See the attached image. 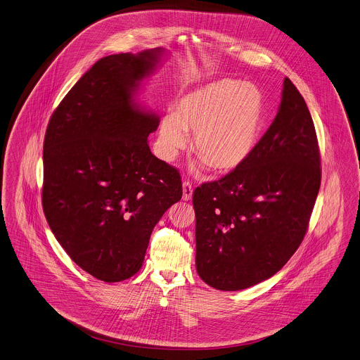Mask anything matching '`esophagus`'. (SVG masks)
Listing matches in <instances>:
<instances>
[{"label":"esophagus","mask_w":360,"mask_h":360,"mask_svg":"<svg viewBox=\"0 0 360 360\" xmlns=\"http://www.w3.org/2000/svg\"><path fill=\"white\" fill-rule=\"evenodd\" d=\"M182 191H184L182 198H184L185 201H189V200L192 198V194H193V186H192V184L185 181V182L182 184Z\"/></svg>","instance_id":"1"}]
</instances>
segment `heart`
<instances>
[{"mask_svg": "<svg viewBox=\"0 0 360 360\" xmlns=\"http://www.w3.org/2000/svg\"><path fill=\"white\" fill-rule=\"evenodd\" d=\"M263 124V97L250 83L221 78L185 94L159 127L160 156L171 162L186 146L200 167L227 174L243 166L253 152Z\"/></svg>", "mask_w": 360, "mask_h": 360, "instance_id": "obj_1", "label": "heart"}]
</instances>
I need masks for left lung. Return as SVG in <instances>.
<instances>
[{
  "instance_id": "left-lung-1",
  "label": "left lung",
  "mask_w": 360,
  "mask_h": 360,
  "mask_svg": "<svg viewBox=\"0 0 360 360\" xmlns=\"http://www.w3.org/2000/svg\"><path fill=\"white\" fill-rule=\"evenodd\" d=\"M319 186L315 126L285 78L277 116L248 160L194 191L197 274L227 292L273 277L300 247Z\"/></svg>"
}]
</instances>
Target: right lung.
Returning <instances> with one entry per match:
<instances>
[{"label":"right lung","mask_w":360,"mask_h":360,"mask_svg":"<svg viewBox=\"0 0 360 360\" xmlns=\"http://www.w3.org/2000/svg\"><path fill=\"white\" fill-rule=\"evenodd\" d=\"M166 51L98 60L53 112L44 141L42 207L56 240L90 276L133 277L153 227L181 200L176 168L152 155L159 117L136 103Z\"/></svg>","instance_id":"obj_1"}]
</instances>
